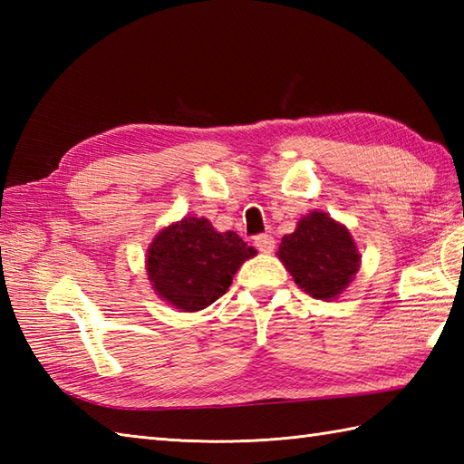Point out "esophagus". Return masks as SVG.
Here are the masks:
<instances>
[{
	"instance_id": "1",
	"label": "esophagus",
	"mask_w": 464,
	"mask_h": 464,
	"mask_svg": "<svg viewBox=\"0 0 464 464\" xmlns=\"http://www.w3.org/2000/svg\"><path fill=\"white\" fill-rule=\"evenodd\" d=\"M253 243H255V247H257L261 253H273L275 251V239L271 237V235H267V233L257 235Z\"/></svg>"
}]
</instances>
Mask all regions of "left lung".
Returning <instances> with one entry per match:
<instances>
[{"mask_svg": "<svg viewBox=\"0 0 464 464\" xmlns=\"http://www.w3.org/2000/svg\"><path fill=\"white\" fill-rule=\"evenodd\" d=\"M277 257L304 293L324 301L347 289L361 265L347 227L323 211L301 217L297 229L281 239Z\"/></svg>", "mask_w": 464, "mask_h": 464, "instance_id": "1", "label": "left lung"}]
</instances>
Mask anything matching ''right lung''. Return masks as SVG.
I'll return each instance as SVG.
<instances>
[{"label":"right lung","mask_w":464,"mask_h":464,"mask_svg":"<svg viewBox=\"0 0 464 464\" xmlns=\"http://www.w3.org/2000/svg\"><path fill=\"white\" fill-rule=\"evenodd\" d=\"M255 253L237 233H217L205 217H183L155 235L147 249V277L175 309L201 311L225 295Z\"/></svg>","instance_id":"1"}]
</instances>
